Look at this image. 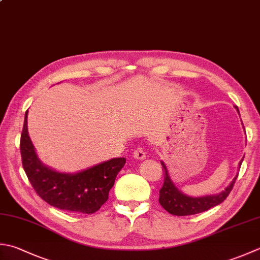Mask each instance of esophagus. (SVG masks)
<instances>
[{"instance_id":"esophagus-1","label":"esophagus","mask_w":260,"mask_h":260,"mask_svg":"<svg viewBox=\"0 0 260 260\" xmlns=\"http://www.w3.org/2000/svg\"><path fill=\"white\" fill-rule=\"evenodd\" d=\"M133 156L135 157L136 160H144L146 157V153L143 149H141V147H137V149L134 151Z\"/></svg>"}]
</instances>
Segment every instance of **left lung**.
I'll return each instance as SVG.
<instances>
[{"instance_id":"left-lung-1","label":"left lung","mask_w":260,"mask_h":260,"mask_svg":"<svg viewBox=\"0 0 260 260\" xmlns=\"http://www.w3.org/2000/svg\"><path fill=\"white\" fill-rule=\"evenodd\" d=\"M238 113L239 109L236 107ZM243 159L239 164V167L241 166ZM162 167H164V186L160 189V197H159V203L161 206L165 208L167 212H169L172 215L177 216H186V215H194L198 214V213L205 212L210 208L214 207L225 200V198L230 194L232 190L233 185L237 180L238 175L235 177V179L231 181V184L229 185L224 190L218 192L216 195H208V196H203V197H190L178 189L175 186L174 182H172L171 178L169 176V172H168L167 167L165 162H161Z\"/></svg>"}]
</instances>
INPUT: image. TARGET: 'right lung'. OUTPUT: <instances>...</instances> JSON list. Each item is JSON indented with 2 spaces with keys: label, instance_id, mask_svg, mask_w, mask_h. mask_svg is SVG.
I'll return each mask as SVG.
<instances>
[{
  "label": "right lung",
  "instance_id": "obj_1",
  "mask_svg": "<svg viewBox=\"0 0 260 260\" xmlns=\"http://www.w3.org/2000/svg\"><path fill=\"white\" fill-rule=\"evenodd\" d=\"M28 111L20 140L22 166L40 198L59 210L92 214L108 200L125 157H115L76 174H62L42 164L28 134Z\"/></svg>",
  "mask_w": 260,
  "mask_h": 260
}]
</instances>
